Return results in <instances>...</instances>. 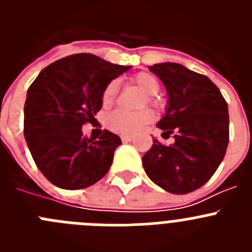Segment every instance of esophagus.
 <instances>
[{"label":"esophagus","mask_w":252,"mask_h":252,"mask_svg":"<svg viewBox=\"0 0 252 252\" xmlns=\"http://www.w3.org/2000/svg\"><path fill=\"white\" fill-rule=\"evenodd\" d=\"M121 140H122V142H130V141H132L133 137L130 136V135H122Z\"/></svg>","instance_id":"obj_1"}]
</instances>
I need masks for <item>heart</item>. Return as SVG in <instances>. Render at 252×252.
<instances>
[{"label": "heart", "instance_id": "1", "mask_svg": "<svg viewBox=\"0 0 252 252\" xmlns=\"http://www.w3.org/2000/svg\"><path fill=\"white\" fill-rule=\"evenodd\" d=\"M132 82L148 95V98H146L148 103L155 107L159 106V102L154 98V95L158 94V92L160 91V82L155 75L148 72H141L132 78ZM117 91H119V82L117 81H111L104 87L103 92H102L103 107H110L115 102ZM153 119V112L149 110L137 111V112L116 110L107 116L106 124L108 128L115 132L122 133V135H133L142 130L146 125L150 124Z\"/></svg>", "mask_w": 252, "mask_h": 252}]
</instances>
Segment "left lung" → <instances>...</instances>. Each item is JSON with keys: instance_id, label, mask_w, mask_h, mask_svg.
I'll return each instance as SVG.
<instances>
[{"instance_id": "1", "label": "left lung", "mask_w": 252, "mask_h": 252, "mask_svg": "<svg viewBox=\"0 0 252 252\" xmlns=\"http://www.w3.org/2000/svg\"><path fill=\"white\" fill-rule=\"evenodd\" d=\"M168 93L165 115L157 124L161 136L174 137L171 145L157 139L142 157L148 177L164 190L187 194L211 179L226 154L228 106L208 77L182 64L160 63L149 66Z\"/></svg>"}]
</instances>
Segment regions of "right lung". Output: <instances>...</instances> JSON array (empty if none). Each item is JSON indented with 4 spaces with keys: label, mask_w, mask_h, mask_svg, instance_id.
<instances>
[{
    "label": "right lung",
    "mask_w": 252,
    "mask_h": 252,
    "mask_svg": "<svg viewBox=\"0 0 252 252\" xmlns=\"http://www.w3.org/2000/svg\"><path fill=\"white\" fill-rule=\"evenodd\" d=\"M131 66L93 54H74L44 68L29 87L24 107V135L44 177L62 189L97 183L110 170L117 135L104 130L98 140L82 132L102 108V92Z\"/></svg>",
    "instance_id": "1"
}]
</instances>
